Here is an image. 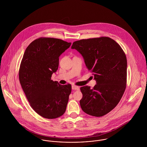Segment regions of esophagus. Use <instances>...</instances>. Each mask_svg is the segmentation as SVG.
Here are the masks:
<instances>
[{
    "label": "esophagus",
    "mask_w": 147,
    "mask_h": 147,
    "mask_svg": "<svg viewBox=\"0 0 147 147\" xmlns=\"http://www.w3.org/2000/svg\"><path fill=\"white\" fill-rule=\"evenodd\" d=\"M72 89H74V90H79L80 89V88L79 86H78L76 85H72Z\"/></svg>",
    "instance_id": "34e87169"
}]
</instances>
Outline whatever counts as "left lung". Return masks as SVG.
Segmentation results:
<instances>
[{
    "mask_svg": "<svg viewBox=\"0 0 147 147\" xmlns=\"http://www.w3.org/2000/svg\"><path fill=\"white\" fill-rule=\"evenodd\" d=\"M71 48L82 55L97 82L92 89L88 86L80 88L81 107L87 114L102 117L118 105L125 91L126 54L117 42L108 37L76 41Z\"/></svg>",
    "mask_w": 147,
    "mask_h": 147,
    "instance_id": "left-lung-1",
    "label": "left lung"
}]
</instances>
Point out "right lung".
Masks as SVG:
<instances>
[{
    "mask_svg": "<svg viewBox=\"0 0 147 147\" xmlns=\"http://www.w3.org/2000/svg\"><path fill=\"white\" fill-rule=\"evenodd\" d=\"M71 42L40 37L26 47L21 60L19 77L21 87L32 109L47 119H55L65 113L71 85H61L51 80L58 69L59 57Z\"/></svg>",
    "mask_w": 147,
    "mask_h": 147,
    "instance_id": "1",
    "label": "right lung"
}]
</instances>
